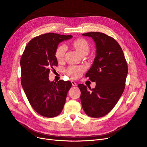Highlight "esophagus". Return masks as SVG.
<instances>
[{
  "instance_id": "34e87169",
  "label": "esophagus",
  "mask_w": 147,
  "mask_h": 147,
  "mask_svg": "<svg viewBox=\"0 0 147 147\" xmlns=\"http://www.w3.org/2000/svg\"><path fill=\"white\" fill-rule=\"evenodd\" d=\"M71 83H72V84L73 86H77V84L76 83H75V82L72 81V82H71Z\"/></svg>"
}]
</instances>
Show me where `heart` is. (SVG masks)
Listing matches in <instances>:
<instances>
[{
	"label": "heart",
	"instance_id": "b5f03b06",
	"mask_svg": "<svg viewBox=\"0 0 147 147\" xmlns=\"http://www.w3.org/2000/svg\"><path fill=\"white\" fill-rule=\"evenodd\" d=\"M75 50H76L80 55L85 56L88 54L90 50V45L86 40L83 38H78L74 40L70 43ZM66 48L64 46L61 45L57 47L55 50V56L58 63H62L64 61ZM85 68L83 66H70L65 70L66 74L70 77L77 79L81 76L82 74L84 72Z\"/></svg>",
	"mask_w": 147,
	"mask_h": 147
}]
</instances>
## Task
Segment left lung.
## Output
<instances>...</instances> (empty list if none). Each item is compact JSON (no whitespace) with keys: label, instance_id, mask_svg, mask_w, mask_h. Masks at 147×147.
<instances>
[{"label":"left lung","instance_id":"obj_1","mask_svg":"<svg viewBox=\"0 0 147 147\" xmlns=\"http://www.w3.org/2000/svg\"><path fill=\"white\" fill-rule=\"evenodd\" d=\"M91 37L96 45V56L86 74L96 87L87 90L78 84L82 107L88 116L99 118L112 110L125 88L127 64L122 49L115 40L104 33L91 32L82 34Z\"/></svg>","mask_w":147,"mask_h":147}]
</instances>
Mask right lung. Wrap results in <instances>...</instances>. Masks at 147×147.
<instances>
[{
    "mask_svg": "<svg viewBox=\"0 0 147 147\" xmlns=\"http://www.w3.org/2000/svg\"><path fill=\"white\" fill-rule=\"evenodd\" d=\"M47 33L33 38L21 56V83L30 105L43 117L53 118L63 109L72 83L63 80L50 82V70L57 66L55 53L59 43L72 38Z\"/></svg>",
    "mask_w": 147,
    "mask_h": 147,
    "instance_id": "obj_1",
    "label": "right lung"
}]
</instances>
